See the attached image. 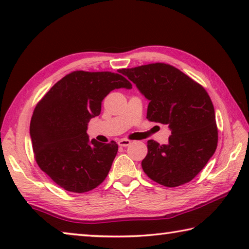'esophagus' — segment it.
<instances>
[{"instance_id":"1","label":"esophagus","mask_w":249,"mask_h":249,"mask_svg":"<svg viewBox=\"0 0 249 249\" xmlns=\"http://www.w3.org/2000/svg\"><path fill=\"white\" fill-rule=\"evenodd\" d=\"M117 144H119L120 147H127L130 144V141L128 140H120L117 142Z\"/></svg>"}]
</instances>
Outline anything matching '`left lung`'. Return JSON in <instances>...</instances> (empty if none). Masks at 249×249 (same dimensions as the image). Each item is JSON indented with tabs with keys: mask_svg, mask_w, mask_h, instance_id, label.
<instances>
[{
	"mask_svg": "<svg viewBox=\"0 0 249 249\" xmlns=\"http://www.w3.org/2000/svg\"><path fill=\"white\" fill-rule=\"evenodd\" d=\"M149 101L147 119L167 125L171 135L167 145L147 142L148 154L142 170L165 187L191 181L203 169L217 146L215 112L208 92L179 69L150 64L122 69Z\"/></svg>",
	"mask_w": 249,
	"mask_h": 249,
	"instance_id": "8db88e82",
	"label": "left lung"
}]
</instances>
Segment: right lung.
Returning a JSON list of instances; mask_svg holds the SVG:
<instances>
[{
	"label": "right lung",
	"mask_w": 249,
	"mask_h": 249,
	"mask_svg": "<svg viewBox=\"0 0 249 249\" xmlns=\"http://www.w3.org/2000/svg\"><path fill=\"white\" fill-rule=\"evenodd\" d=\"M122 88L132 84L119 73L73 71L36 105L29 127L35 159L59 187L83 193L107 178L119 146L90 141L88 123L100 115L105 96Z\"/></svg>",
	"instance_id": "1"
}]
</instances>
